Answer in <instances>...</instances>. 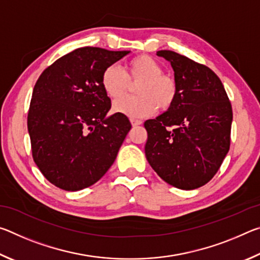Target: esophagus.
Listing matches in <instances>:
<instances>
[{"label": "esophagus", "instance_id": "obj_1", "mask_svg": "<svg viewBox=\"0 0 260 260\" xmlns=\"http://www.w3.org/2000/svg\"><path fill=\"white\" fill-rule=\"evenodd\" d=\"M131 124L133 125V126H139V125L142 124V120H139V119H133V118H132V119H131Z\"/></svg>", "mask_w": 260, "mask_h": 260}]
</instances>
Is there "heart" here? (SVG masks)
Segmentation results:
<instances>
[{
  "mask_svg": "<svg viewBox=\"0 0 260 260\" xmlns=\"http://www.w3.org/2000/svg\"><path fill=\"white\" fill-rule=\"evenodd\" d=\"M161 65L149 55H139L126 61L125 72L116 65L104 70L101 83L110 99L127 94L136 85L135 98H124L113 103V111L131 118L151 116L159 108L166 111L178 98V85L172 77L162 73Z\"/></svg>",
  "mask_w": 260,
  "mask_h": 260,
  "instance_id": "obj_1",
  "label": "heart"
}]
</instances>
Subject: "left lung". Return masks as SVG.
I'll use <instances>...</instances> for the list:
<instances>
[{
    "label": "left lung",
    "instance_id": "8db88e82",
    "mask_svg": "<svg viewBox=\"0 0 260 260\" xmlns=\"http://www.w3.org/2000/svg\"><path fill=\"white\" fill-rule=\"evenodd\" d=\"M157 55L172 65L178 98L166 112L144 122L146 157L165 182L191 190L214 177L230 150L232 104L208 67L171 50Z\"/></svg>",
    "mask_w": 260,
    "mask_h": 260
}]
</instances>
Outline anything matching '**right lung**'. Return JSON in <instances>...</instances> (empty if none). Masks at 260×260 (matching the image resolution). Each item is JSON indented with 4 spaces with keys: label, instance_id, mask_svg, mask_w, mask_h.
Wrapping results in <instances>:
<instances>
[{
    "label": "right lung",
    "instance_id": "right-lung-1",
    "mask_svg": "<svg viewBox=\"0 0 260 260\" xmlns=\"http://www.w3.org/2000/svg\"><path fill=\"white\" fill-rule=\"evenodd\" d=\"M127 54L78 48L39 77L27 128L35 164L54 186L81 190L98 182L116 159L132 125L125 114L107 117L111 100L101 78Z\"/></svg>",
    "mask_w": 260,
    "mask_h": 260
}]
</instances>
